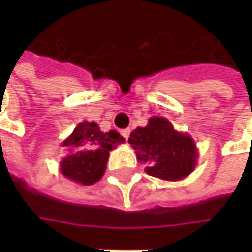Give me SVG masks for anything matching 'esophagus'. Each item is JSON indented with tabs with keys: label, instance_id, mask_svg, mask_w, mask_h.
<instances>
[{
	"label": "esophagus",
	"instance_id": "34e87169",
	"mask_svg": "<svg viewBox=\"0 0 252 252\" xmlns=\"http://www.w3.org/2000/svg\"><path fill=\"white\" fill-rule=\"evenodd\" d=\"M129 133H131L129 129H123V131H121V135H123V137H126V139L129 137Z\"/></svg>",
	"mask_w": 252,
	"mask_h": 252
}]
</instances>
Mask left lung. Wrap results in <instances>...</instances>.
Returning <instances> with one entry per match:
<instances>
[{"label": "left lung", "instance_id": "obj_1", "mask_svg": "<svg viewBox=\"0 0 252 252\" xmlns=\"http://www.w3.org/2000/svg\"><path fill=\"white\" fill-rule=\"evenodd\" d=\"M128 142L146 173L164 181H181L194 171L198 150L193 137L174 129L162 116H154L146 126H137Z\"/></svg>", "mask_w": 252, "mask_h": 252}]
</instances>
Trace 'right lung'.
<instances>
[{"mask_svg": "<svg viewBox=\"0 0 252 252\" xmlns=\"http://www.w3.org/2000/svg\"><path fill=\"white\" fill-rule=\"evenodd\" d=\"M124 142L119 132H102L97 123L82 121L62 142L68 153L61 160V173L77 184L93 185L104 175L109 151Z\"/></svg>", "mask_w": 252, "mask_h": 252, "instance_id": "right-lung-1", "label": "right lung"}]
</instances>
